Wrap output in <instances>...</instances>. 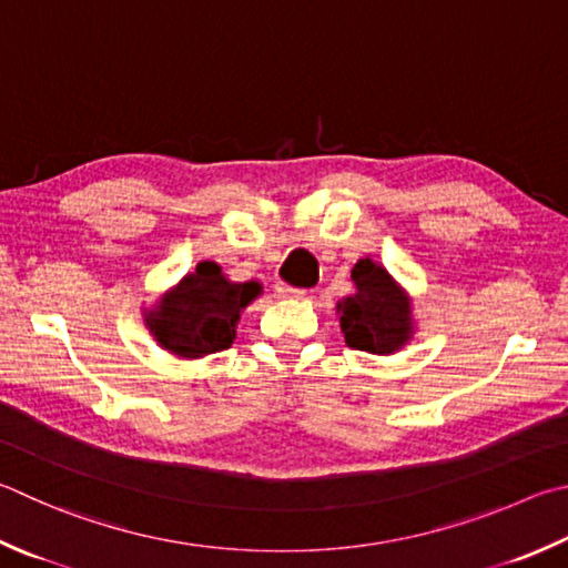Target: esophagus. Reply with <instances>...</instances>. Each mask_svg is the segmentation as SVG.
I'll return each mask as SVG.
<instances>
[{"instance_id":"34e87169","label":"esophagus","mask_w":568,"mask_h":568,"mask_svg":"<svg viewBox=\"0 0 568 568\" xmlns=\"http://www.w3.org/2000/svg\"><path fill=\"white\" fill-rule=\"evenodd\" d=\"M275 295L277 297H291V301H301V297H305V291H303V287H291V285L277 283L275 285Z\"/></svg>"}]
</instances>
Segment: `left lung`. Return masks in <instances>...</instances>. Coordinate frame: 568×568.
Masks as SVG:
<instances>
[{
    "instance_id": "left-lung-1",
    "label": "left lung",
    "mask_w": 568,
    "mask_h": 568,
    "mask_svg": "<svg viewBox=\"0 0 568 568\" xmlns=\"http://www.w3.org/2000/svg\"><path fill=\"white\" fill-rule=\"evenodd\" d=\"M355 295L337 303L339 327L345 343L353 349L373 355H389L409 339L412 320L409 301L392 281L385 267L363 257L353 267Z\"/></svg>"
}]
</instances>
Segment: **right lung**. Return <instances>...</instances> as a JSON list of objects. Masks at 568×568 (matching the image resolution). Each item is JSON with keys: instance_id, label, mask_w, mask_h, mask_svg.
<instances>
[{"instance_id": "obj_1", "label": "right lung", "mask_w": 568, "mask_h": 568, "mask_svg": "<svg viewBox=\"0 0 568 568\" xmlns=\"http://www.w3.org/2000/svg\"><path fill=\"white\" fill-rule=\"evenodd\" d=\"M257 295V283L225 281L221 265L203 261L149 313L146 323L173 355L203 357L231 347L241 311Z\"/></svg>"}]
</instances>
